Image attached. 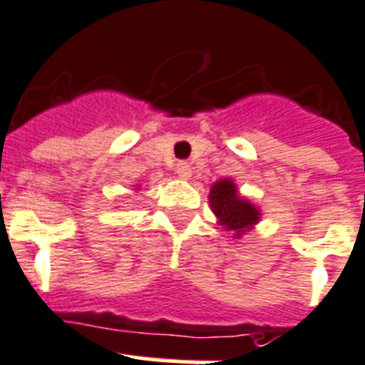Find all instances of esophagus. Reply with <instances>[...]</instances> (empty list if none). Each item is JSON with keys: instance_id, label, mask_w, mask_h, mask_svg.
<instances>
[{"instance_id": "1", "label": "esophagus", "mask_w": 365, "mask_h": 365, "mask_svg": "<svg viewBox=\"0 0 365 365\" xmlns=\"http://www.w3.org/2000/svg\"><path fill=\"white\" fill-rule=\"evenodd\" d=\"M176 174L180 178H183V180H187V178L191 176V165L185 161H180L176 165Z\"/></svg>"}]
</instances>
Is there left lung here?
<instances>
[{
  "instance_id": "1",
  "label": "left lung",
  "mask_w": 365,
  "mask_h": 365,
  "mask_svg": "<svg viewBox=\"0 0 365 365\" xmlns=\"http://www.w3.org/2000/svg\"><path fill=\"white\" fill-rule=\"evenodd\" d=\"M210 204L221 225H225L227 230L236 232V236L244 234V230L259 221L257 208L238 197V191L230 180H221L213 185L210 191Z\"/></svg>"
}]
</instances>
